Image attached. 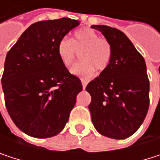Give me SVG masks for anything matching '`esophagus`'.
<instances>
[{"instance_id": "esophagus-1", "label": "esophagus", "mask_w": 160, "mask_h": 160, "mask_svg": "<svg viewBox=\"0 0 160 160\" xmlns=\"http://www.w3.org/2000/svg\"><path fill=\"white\" fill-rule=\"evenodd\" d=\"M81 83H82V88H83V89H85V88H86V86H87L88 81H87L86 80H81Z\"/></svg>"}]
</instances>
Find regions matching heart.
Segmentation results:
<instances>
[{"label":"heart","mask_w":160,"mask_h":160,"mask_svg":"<svg viewBox=\"0 0 160 160\" xmlns=\"http://www.w3.org/2000/svg\"><path fill=\"white\" fill-rule=\"evenodd\" d=\"M57 55L65 67H69L80 52L79 63L74 65L70 72L80 79H89L99 71L106 70L111 61L112 47L110 42L99 38V35L92 29L81 28L76 30L72 38H66L59 41L57 44Z\"/></svg>","instance_id":"obj_1"}]
</instances>
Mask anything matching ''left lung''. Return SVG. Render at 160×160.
<instances>
[{
  "mask_svg": "<svg viewBox=\"0 0 160 160\" xmlns=\"http://www.w3.org/2000/svg\"><path fill=\"white\" fill-rule=\"evenodd\" d=\"M110 42L108 68L86 87L96 131L112 139H125L142 125L149 108V80L144 57L120 30L92 25Z\"/></svg>",
  "mask_w": 160,
  "mask_h": 160,
  "instance_id": "8db88e82",
  "label": "left lung"
}]
</instances>
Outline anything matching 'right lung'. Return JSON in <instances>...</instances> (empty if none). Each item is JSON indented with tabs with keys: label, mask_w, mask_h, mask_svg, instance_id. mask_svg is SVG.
Wrapping results in <instances>:
<instances>
[{
	"label": "right lung",
	"mask_w": 160,
	"mask_h": 160,
	"mask_svg": "<svg viewBox=\"0 0 160 160\" xmlns=\"http://www.w3.org/2000/svg\"><path fill=\"white\" fill-rule=\"evenodd\" d=\"M80 21L70 18L32 24L6 54L2 85L6 109L16 127L29 136L58 134L82 91L57 55V44Z\"/></svg>",
	"instance_id": "1"
}]
</instances>
